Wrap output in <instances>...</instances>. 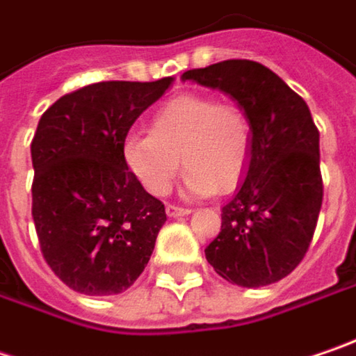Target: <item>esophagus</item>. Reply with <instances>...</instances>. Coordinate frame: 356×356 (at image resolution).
Returning <instances> with one entry per match:
<instances>
[{
	"instance_id": "obj_1",
	"label": "esophagus",
	"mask_w": 356,
	"mask_h": 356,
	"mask_svg": "<svg viewBox=\"0 0 356 356\" xmlns=\"http://www.w3.org/2000/svg\"><path fill=\"white\" fill-rule=\"evenodd\" d=\"M189 213L191 211L187 207H179V205H173V203L167 205V216L169 218H181V216H189Z\"/></svg>"
}]
</instances>
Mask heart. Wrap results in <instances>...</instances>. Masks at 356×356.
Masks as SVG:
<instances>
[{"instance_id":"obj_1","label":"heart","mask_w":356,"mask_h":356,"mask_svg":"<svg viewBox=\"0 0 356 356\" xmlns=\"http://www.w3.org/2000/svg\"><path fill=\"white\" fill-rule=\"evenodd\" d=\"M252 149V127L238 104L213 96L181 95L153 113L151 131L122 143L129 169L153 195H167L181 165L189 169L185 189L203 197L227 193L240 183ZM184 163H180V157Z\"/></svg>"}]
</instances>
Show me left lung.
<instances>
[{"instance_id":"left-lung-1","label":"left lung","mask_w":356,"mask_h":356,"mask_svg":"<svg viewBox=\"0 0 356 356\" xmlns=\"http://www.w3.org/2000/svg\"><path fill=\"white\" fill-rule=\"evenodd\" d=\"M181 78L236 100L252 127L245 179L221 207V232L205 258L243 288L278 282L302 261L323 205L321 135L308 104L252 60H223Z\"/></svg>"}]
</instances>
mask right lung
Segmentation results:
<instances>
[{"instance_id":"obj_1","label":"right lung","mask_w":356,"mask_h":356,"mask_svg":"<svg viewBox=\"0 0 356 356\" xmlns=\"http://www.w3.org/2000/svg\"><path fill=\"white\" fill-rule=\"evenodd\" d=\"M173 78L96 82L58 98L32 140V218L44 260L80 294H120L143 274L165 205L129 169L122 143Z\"/></svg>"}]
</instances>
